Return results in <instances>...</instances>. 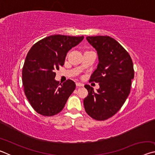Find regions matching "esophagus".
Instances as JSON below:
<instances>
[{
    "label": "esophagus",
    "mask_w": 155,
    "mask_h": 155,
    "mask_svg": "<svg viewBox=\"0 0 155 155\" xmlns=\"http://www.w3.org/2000/svg\"><path fill=\"white\" fill-rule=\"evenodd\" d=\"M76 85H77V87H83L84 85L81 83H76Z\"/></svg>",
    "instance_id": "esophagus-1"
}]
</instances>
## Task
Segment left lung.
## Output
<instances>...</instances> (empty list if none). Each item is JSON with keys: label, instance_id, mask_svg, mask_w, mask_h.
<instances>
[{"label": "left lung", "instance_id": "left-lung-1", "mask_svg": "<svg viewBox=\"0 0 155 155\" xmlns=\"http://www.w3.org/2000/svg\"><path fill=\"white\" fill-rule=\"evenodd\" d=\"M89 43L96 50L99 63L90 81L100 88L85 85L88 96L84 99L85 110L96 120H105L119 111L130 94L134 69L128 52L109 36H88Z\"/></svg>", "mask_w": 155, "mask_h": 155}]
</instances>
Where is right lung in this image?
I'll list each match as a JSON object with an SVG mask.
<instances>
[{"instance_id": "obj_1", "label": "right lung", "mask_w": 155, "mask_h": 155, "mask_svg": "<svg viewBox=\"0 0 155 155\" xmlns=\"http://www.w3.org/2000/svg\"><path fill=\"white\" fill-rule=\"evenodd\" d=\"M83 38L51 35L38 41L29 50L22 68V84L25 95L37 113L52 116L64 109L76 85L70 79L59 84L54 80L55 70L64 65L67 52Z\"/></svg>"}]
</instances>
